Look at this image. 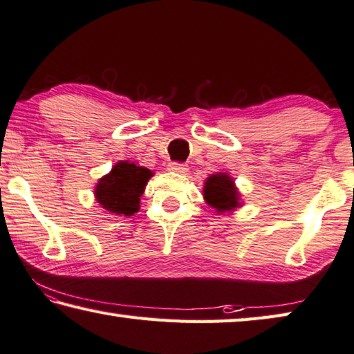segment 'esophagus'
<instances>
[{
  "instance_id": "34e87169",
  "label": "esophagus",
  "mask_w": 354,
  "mask_h": 354,
  "mask_svg": "<svg viewBox=\"0 0 354 354\" xmlns=\"http://www.w3.org/2000/svg\"><path fill=\"white\" fill-rule=\"evenodd\" d=\"M169 170L170 171H175V173H181V175H184V173L189 170V167L185 165V164H181V162H170L169 164Z\"/></svg>"
}]
</instances>
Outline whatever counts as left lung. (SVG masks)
Instances as JSON below:
<instances>
[{
	"instance_id": "1",
	"label": "left lung",
	"mask_w": 354,
	"mask_h": 354,
	"mask_svg": "<svg viewBox=\"0 0 354 354\" xmlns=\"http://www.w3.org/2000/svg\"><path fill=\"white\" fill-rule=\"evenodd\" d=\"M203 196L212 209L218 214L234 212L243 205L241 194L236 189L234 178L229 173H215L210 175L204 183Z\"/></svg>"
}]
</instances>
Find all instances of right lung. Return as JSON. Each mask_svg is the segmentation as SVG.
I'll use <instances>...</instances> for the list:
<instances>
[{"label": "right lung", "instance_id": "add662e5", "mask_svg": "<svg viewBox=\"0 0 354 354\" xmlns=\"http://www.w3.org/2000/svg\"><path fill=\"white\" fill-rule=\"evenodd\" d=\"M155 175L147 167L119 160L94 187L95 201L113 215L131 216L139 212L140 196L149 179Z\"/></svg>", "mask_w": 354, "mask_h": 354}]
</instances>
